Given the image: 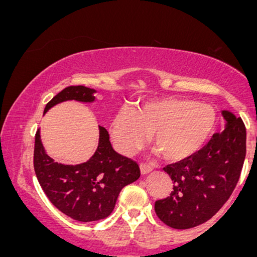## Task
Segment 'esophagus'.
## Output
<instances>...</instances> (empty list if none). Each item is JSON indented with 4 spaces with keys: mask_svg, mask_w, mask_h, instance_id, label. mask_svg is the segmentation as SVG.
Segmentation results:
<instances>
[{
    "mask_svg": "<svg viewBox=\"0 0 257 257\" xmlns=\"http://www.w3.org/2000/svg\"><path fill=\"white\" fill-rule=\"evenodd\" d=\"M152 170H153V167H152L151 165H148V163H145V162L140 163V172L143 175L151 173Z\"/></svg>",
    "mask_w": 257,
    "mask_h": 257,
    "instance_id": "34e87169",
    "label": "esophagus"
}]
</instances>
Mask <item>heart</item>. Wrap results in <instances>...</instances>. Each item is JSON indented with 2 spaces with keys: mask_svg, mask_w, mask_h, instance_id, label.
I'll return each mask as SVG.
<instances>
[{
  "mask_svg": "<svg viewBox=\"0 0 257 257\" xmlns=\"http://www.w3.org/2000/svg\"><path fill=\"white\" fill-rule=\"evenodd\" d=\"M217 124L213 106L188 98L150 101L137 111L121 109L111 121V137L118 151L131 155L152 133V143L167 161H182L198 152Z\"/></svg>",
  "mask_w": 257,
  "mask_h": 257,
  "instance_id": "1",
  "label": "heart"
}]
</instances>
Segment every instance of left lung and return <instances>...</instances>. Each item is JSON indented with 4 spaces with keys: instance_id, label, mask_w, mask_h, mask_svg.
I'll use <instances>...</instances> for the list:
<instances>
[{
    "instance_id": "obj_1",
    "label": "left lung",
    "mask_w": 257,
    "mask_h": 257,
    "mask_svg": "<svg viewBox=\"0 0 257 257\" xmlns=\"http://www.w3.org/2000/svg\"><path fill=\"white\" fill-rule=\"evenodd\" d=\"M227 121L202 150L163 168L174 182L173 191L156 200L160 220L176 229L209 220L227 202L236 187L246 158V127L241 118L222 111Z\"/></svg>"
}]
</instances>
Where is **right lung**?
Listing matches in <instances>:
<instances>
[{"instance_id":"add662e5","label":"right lung","mask_w":257,"mask_h":257,"mask_svg":"<svg viewBox=\"0 0 257 257\" xmlns=\"http://www.w3.org/2000/svg\"><path fill=\"white\" fill-rule=\"evenodd\" d=\"M94 89L69 85L46 104L44 113L55 104L69 99L92 102ZM33 167L40 187L50 202L77 221H95L112 212L118 195L125 185L140 177L139 165L118 154L111 146L106 128L99 126V140L95 154L76 166L54 162L46 154L39 130L35 137Z\"/></svg>"}]
</instances>
